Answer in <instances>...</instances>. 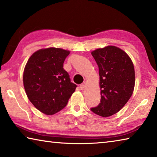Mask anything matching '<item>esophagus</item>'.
Returning <instances> with one entry per match:
<instances>
[{
  "label": "esophagus",
  "instance_id": "1",
  "mask_svg": "<svg viewBox=\"0 0 157 157\" xmlns=\"http://www.w3.org/2000/svg\"><path fill=\"white\" fill-rule=\"evenodd\" d=\"M79 88H80V90H84L85 89V85L84 84H80V86H79Z\"/></svg>",
  "mask_w": 157,
  "mask_h": 157
}]
</instances>
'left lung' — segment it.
Segmentation results:
<instances>
[{"label": "left lung", "mask_w": 157, "mask_h": 157, "mask_svg": "<svg viewBox=\"0 0 157 157\" xmlns=\"http://www.w3.org/2000/svg\"><path fill=\"white\" fill-rule=\"evenodd\" d=\"M99 68L101 99L93 112L109 117L118 112L131 98L135 71L129 55L119 48L108 46L91 52Z\"/></svg>", "instance_id": "obj_1"}]
</instances>
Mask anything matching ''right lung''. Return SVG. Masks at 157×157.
<instances>
[{"label": "right lung", "instance_id": "obj_1", "mask_svg": "<svg viewBox=\"0 0 157 157\" xmlns=\"http://www.w3.org/2000/svg\"><path fill=\"white\" fill-rule=\"evenodd\" d=\"M70 51L57 48L41 49L29 58L23 72L26 95L34 107L46 115L64 108L77 85L63 69Z\"/></svg>", "mask_w": 157, "mask_h": 157}]
</instances>
